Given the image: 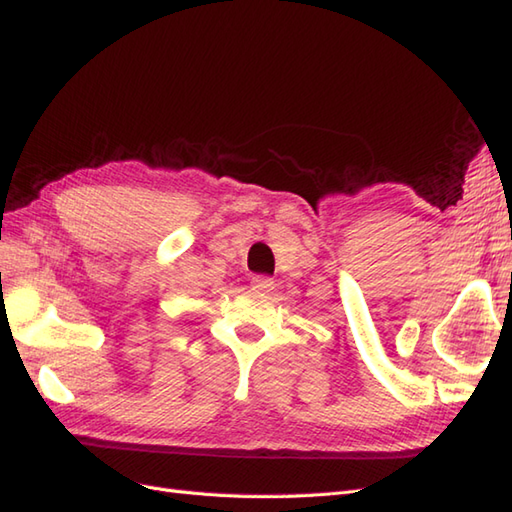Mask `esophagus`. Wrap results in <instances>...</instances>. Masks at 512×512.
Wrapping results in <instances>:
<instances>
[{"mask_svg": "<svg viewBox=\"0 0 512 512\" xmlns=\"http://www.w3.org/2000/svg\"><path fill=\"white\" fill-rule=\"evenodd\" d=\"M251 288H253L255 292H270L272 288H275V281H272V279L266 277V275H257V277L251 279Z\"/></svg>", "mask_w": 512, "mask_h": 512, "instance_id": "esophagus-1", "label": "esophagus"}]
</instances>
